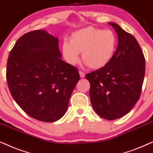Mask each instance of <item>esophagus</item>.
I'll return each mask as SVG.
<instances>
[{"label":"esophagus","mask_w":153,"mask_h":153,"mask_svg":"<svg viewBox=\"0 0 153 153\" xmlns=\"http://www.w3.org/2000/svg\"><path fill=\"white\" fill-rule=\"evenodd\" d=\"M79 74H80V78H84L85 76V73H83L82 71H79Z\"/></svg>","instance_id":"obj_1"}]
</instances>
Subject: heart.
<instances>
[{
	"label": "heart",
	"mask_w": 153,
	"mask_h": 153,
	"mask_svg": "<svg viewBox=\"0 0 153 153\" xmlns=\"http://www.w3.org/2000/svg\"><path fill=\"white\" fill-rule=\"evenodd\" d=\"M117 46V37L111 30L88 27L73 32L70 42L62 43L63 56L69 64L75 65L82 59L92 69L105 67L111 61Z\"/></svg>",
	"instance_id": "obj_1"
}]
</instances>
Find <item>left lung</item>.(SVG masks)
Masks as SVG:
<instances>
[{
	"label": "left lung",
	"instance_id": "left-lung-1",
	"mask_svg": "<svg viewBox=\"0 0 153 153\" xmlns=\"http://www.w3.org/2000/svg\"><path fill=\"white\" fill-rule=\"evenodd\" d=\"M118 46L111 61L102 68L88 73L92 107L104 119L114 120L128 114L138 101L146 71V59L132 34L114 22Z\"/></svg>",
	"mask_w": 153,
	"mask_h": 153
}]
</instances>
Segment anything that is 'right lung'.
Masks as SVG:
<instances>
[{"label": "right lung", "instance_id": "1", "mask_svg": "<svg viewBox=\"0 0 153 153\" xmlns=\"http://www.w3.org/2000/svg\"><path fill=\"white\" fill-rule=\"evenodd\" d=\"M61 57L59 39L42 30L22 35L9 53L10 92L23 111L39 121L61 119L80 80L78 69Z\"/></svg>", "mask_w": 153, "mask_h": 153}]
</instances>
